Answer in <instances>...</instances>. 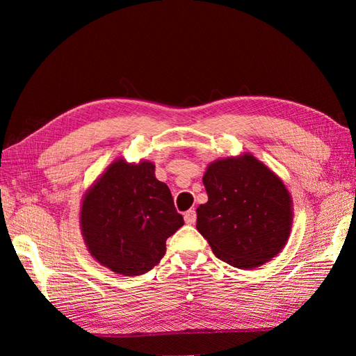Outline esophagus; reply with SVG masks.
Returning <instances> with one entry per match:
<instances>
[{"mask_svg":"<svg viewBox=\"0 0 356 356\" xmlns=\"http://www.w3.org/2000/svg\"><path fill=\"white\" fill-rule=\"evenodd\" d=\"M184 217H185V222L188 225H194L195 218H197V213H195V209H188Z\"/></svg>","mask_w":356,"mask_h":356,"instance_id":"obj_1","label":"esophagus"}]
</instances>
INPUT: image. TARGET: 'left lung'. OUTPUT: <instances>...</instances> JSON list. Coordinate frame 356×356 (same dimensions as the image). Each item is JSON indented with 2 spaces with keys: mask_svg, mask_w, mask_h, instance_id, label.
<instances>
[{
  "mask_svg": "<svg viewBox=\"0 0 356 356\" xmlns=\"http://www.w3.org/2000/svg\"><path fill=\"white\" fill-rule=\"evenodd\" d=\"M208 202L197 208V231L217 259L251 269L286 245L291 195L274 172L251 154L220 159L203 176Z\"/></svg>",
  "mask_w": 356,
  "mask_h": 356,
  "instance_id": "8db88e82",
  "label": "left lung"
}]
</instances>
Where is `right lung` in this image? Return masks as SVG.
<instances>
[{
  "label": "right lung",
  "instance_id": "1",
  "mask_svg": "<svg viewBox=\"0 0 356 356\" xmlns=\"http://www.w3.org/2000/svg\"><path fill=\"white\" fill-rule=\"evenodd\" d=\"M184 225L170 188L154 165L116 161L82 202L81 228L88 251L120 275H142L166 252V238Z\"/></svg>",
  "mask_w": 356,
  "mask_h": 356
}]
</instances>
